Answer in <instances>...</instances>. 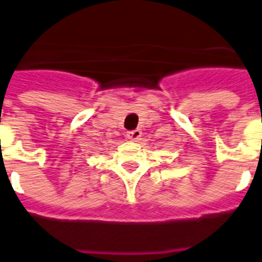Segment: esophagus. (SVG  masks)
I'll use <instances>...</instances> for the list:
<instances>
[{
	"label": "esophagus",
	"instance_id": "34e87169",
	"mask_svg": "<svg viewBox=\"0 0 262 262\" xmlns=\"http://www.w3.org/2000/svg\"><path fill=\"white\" fill-rule=\"evenodd\" d=\"M126 136L128 138L129 140H138L140 136H142V131H140L139 128L133 129V131H127Z\"/></svg>",
	"mask_w": 262,
	"mask_h": 262
}]
</instances>
